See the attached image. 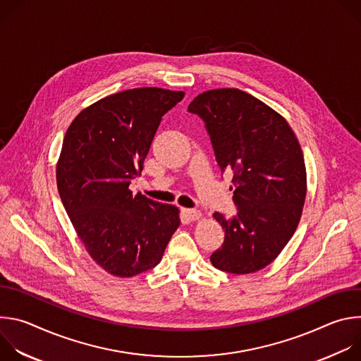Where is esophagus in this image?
<instances>
[{
	"instance_id": "1",
	"label": "esophagus",
	"mask_w": 361,
	"mask_h": 361,
	"mask_svg": "<svg viewBox=\"0 0 361 361\" xmlns=\"http://www.w3.org/2000/svg\"><path fill=\"white\" fill-rule=\"evenodd\" d=\"M183 213H184V216H185L188 220H191V221L198 220V219L201 217V212H200V210H195V209H183Z\"/></svg>"
}]
</instances>
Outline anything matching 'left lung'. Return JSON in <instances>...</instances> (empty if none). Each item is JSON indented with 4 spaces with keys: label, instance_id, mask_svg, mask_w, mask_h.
Returning <instances> with one entry per match:
<instances>
[{
    "label": "left lung",
    "instance_id": "obj_1",
    "mask_svg": "<svg viewBox=\"0 0 361 361\" xmlns=\"http://www.w3.org/2000/svg\"><path fill=\"white\" fill-rule=\"evenodd\" d=\"M188 111L205 123L221 171L234 174L237 214H213L226 235L212 264L231 274L259 271L277 259L302 213L307 174L298 140L284 117L238 88L204 91Z\"/></svg>",
    "mask_w": 361,
    "mask_h": 361
}]
</instances>
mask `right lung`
<instances>
[{
    "instance_id": "right-lung-1",
    "label": "right lung",
    "mask_w": 361,
    "mask_h": 361,
    "mask_svg": "<svg viewBox=\"0 0 361 361\" xmlns=\"http://www.w3.org/2000/svg\"><path fill=\"white\" fill-rule=\"evenodd\" d=\"M184 97L157 87L101 98L70 124L57 163L64 209L91 259L116 277L156 267L180 226L176 205L133 195L161 117Z\"/></svg>"
}]
</instances>
